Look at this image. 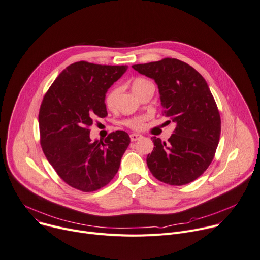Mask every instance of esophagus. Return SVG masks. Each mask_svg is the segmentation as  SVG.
Returning <instances> with one entry per match:
<instances>
[{
    "instance_id": "1",
    "label": "esophagus",
    "mask_w": 260,
    "mask_h": 260,
    "mask_svg": "<svg viewBox=\"0 0 260 260\" xmlns=\"http://www.w3.org/2000/svg\"><path fill=\"white\" fill-rule=\"evenodd\" d=\"M129 137H131V141H133V142H136V141L142 139V135L140 134H132Z\"/></svg>"
}]
</instances>
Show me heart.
I'll return each instance as SVG.
<instances>
[{"label":"heart","instance_id":"1","mask_svg":"<svg viewBox=\"0 0 260 260\" xmlns=\"http://www.w3.org/2000/svg\"><path fill=\"white\" fill-rule=\"evenodd\" d=\"M149 82L144 80V79H137L133 82L132 84V90L135 93L137 90H139L141 87H143L144 85L148 84ZM118 94H119V90L117 88H114L113 90H111L106 96V105L109 109H113L115 107L116 104V100ZM125 125H127L128 127L133 128V129H141L144 125V118H141V117H137L134 118V119H129L127 121H125Z\"/></svg>","mask_w":260,"mask_h":260}]
</instances>
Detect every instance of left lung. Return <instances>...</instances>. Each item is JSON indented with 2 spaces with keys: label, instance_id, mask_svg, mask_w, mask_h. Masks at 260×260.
Segmentation results:
<instances>
[{
  "label": "left lung",
  "instance_id": "1",
  "mask_svg": "<svg viewBox=\"0 0 260 260\" xmlns=\"http://www.w3.org/2000/svg\"><path fill=\"white\" fill-rule=\"evenodd\" d=\"M152 79L158 88L164 113L175 122L168 142L152 137L147 155L152 175L171 185L197 179L215 156L221 134V118L203 77L188 64L172 58L132 66Z\"/></svg>",
  "mask_w": 260,
  "mask_h": 260
}]
</instances>
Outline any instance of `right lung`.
Returning a JSON list of instances; mask_svg holds the SVG:
<instances>
[{
    "mask_svg": "<svg viewBox=\"0 0 260 260\" xmlns=\"http://www.w3.org/2000/svg\"><path fill=\"white\" fill-rule=\"evenodd\" d=\"M126 70V65L76 62L43 98L38 116L42 150L57 174L80 191L93 192L108 184L129 145L123 131L92 141L89 129L94 118L108 115L106 93Z\"/></svg>",
    "mask_w": 260,
    "mask_h": 260,
    "instance_id": "1",
    "label": "right lung"
}]
</instances>
